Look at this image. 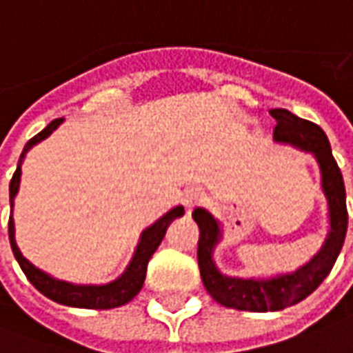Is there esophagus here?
<instances>
[{
  "label": "esophagus",
  "instance_id": "esophagus-1",
  "mask_svg": "<svg viewBox=\"0 0 353 353\" xmlns=\"http://www.w3.org/2000/svg\"><path fill=\"white\" fill-rule=\"evenodd\" d=\"M200 202H202V192L200 191H187V194H185L183 199V204L189 210H192L194 206H199Z\"/></svg>",
  "mask_w": 353,
  "mask_h": 353
}]
</instances>
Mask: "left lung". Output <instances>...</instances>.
Wrapping results in <instances>:
<instances>
[{
	"label": "left lung",
	"instance_id": "1",
	"mask_svg": "<svg viewBox=\"0 0 353 353\" xmlns=\"http://www.w3.org/2000/svg\"><path fill=\"white\" fill-rule=\"evenodd\" d=\"M276 119L274 139L280 143H291L301 151L316 157L321 172V189L329 206V234L306 265L291 274H280L268 280L255 278H230L217 270L214 263V248L221 240V227L214 215L204 208L192 212V219L200 229L199 238V268L204 288L215 301L227 308L248 312H276L301 303L314 293L319 283L331 272L334 261L346 238L348 230V210H346V189L341 168L331 153V145L325 132L318 124L293 115L288 109H272Z\"/></svg>",
	"mask_w": 353,
	"mask_h": 353
}]
</instances>
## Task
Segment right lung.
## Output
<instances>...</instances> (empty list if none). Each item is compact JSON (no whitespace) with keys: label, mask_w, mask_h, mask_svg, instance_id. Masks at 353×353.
I'll list each match as a JSON object with an SVG mask.
<instances>
[{"label":"right lung","mask_w":353,"mask_h":353,"mask_svg":"<svg viewBox=\"0 0 353 353\" xmlns=\"http://www.w3.org/2000/svg\"><path fill=\"white\" fill-rule=\"evenodd\" d=\"M64 123V117L62 119H54L52 123L47 124V128H43L37 136L28 141L24 145V151L20 154L19 166H17V172L12 174L11 183H9V200H11V217H9V242H11L12 253L19 261L22 272L26 274V278L32 281L37 291H41L43 295L49 296L50 301L54 303L65 304V306H75V308H90V310H108V308H117V306H123V304L130 303L134 296L138 295L139 289L145 281L147 274V263L151 259V255L157 252V248L161 245L162 238L166 234V229L168 225L176 217H181L183 215V206H176L170 210L168 214H164L161 219L147 227L143 232H141V238H139L138 248L134 252V257H132L130 265L126 266V270L121 278H117L115 281L111 283H105V285H75V283H70V281L57 280L49 274H45L43 270H39L37 266H34L30 261L20 253L19 245H17V240H14V221H12V204H14V196L19 192L20 185V174H22V161L26 153L35 145L39 143L45 138H49L52 132L57 130L60 124Z\"/></svg>","instance_id":"right-lung-1"}]
</instances>
